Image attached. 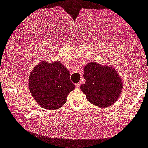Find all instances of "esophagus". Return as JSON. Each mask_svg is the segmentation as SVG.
Here are the masks:
<instances>
[{
  "label": "esophagus",
  "mask_w": 148,
  "mask_h": 148,
  "mask_svg": "<svg viewBox=\"0 0 148 148\" xmlns=\"http://www.w3.org/2000/svg\"><path fill=\"white\" fill-rule=\"evenodd\" d=\"M75 86H76V88H80L81 84H80V83H78V84H76Z\"/></svg>",
  "instance_id": "1"
}]
</instances>
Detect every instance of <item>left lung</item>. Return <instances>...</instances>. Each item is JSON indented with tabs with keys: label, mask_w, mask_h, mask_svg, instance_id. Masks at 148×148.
<instances>
[{
	"label": "left lung",
	"mask_w": 148,
	"mask_h": 148,
	"mask_svg": "<svg viewBox=\"0 0 148 148\" xmlns=\"http://www.w3.org/2000/svg\"><path fill=\"white\" fill-rule=\"evenodd\" d=\"M86 83L81 90L87 100L95 106L108 108L119 98L123 88L121 77L114 67L102 65L95 62H89L84 68Z\"/></svg>",
	"instance_id": "obj_1"
}]
</instances>
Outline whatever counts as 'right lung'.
<instances>
[{
  "instance_id": "obj_1",
  "label": "right lung",
  "mask_w": 148,
  "mask_h": 148,
  "mask_svg": "<svg viewBox=\"0 0 148 148\" xmlns=\"http://www.w3.org/2000/svg\"><path fill=\"white\" fill-rule=\"evenodd\" d=\"M29 88L38 105L46 110L60 108L75 86L69 70L60 61L43 60L36 64L29 77Z\"/></svg>"
}]
</instances>
